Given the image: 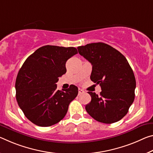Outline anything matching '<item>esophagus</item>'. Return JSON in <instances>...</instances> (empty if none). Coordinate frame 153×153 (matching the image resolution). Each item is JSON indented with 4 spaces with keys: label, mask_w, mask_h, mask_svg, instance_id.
Listing matches in <instances>:
<instances>
[{
    "label": "esophagus",
    "mask_w": 153,
    "mask_h": 153,
    "mask_svg": "<svg viewBox=\"0 0 153 153\" xmlns=\"http://www.w3.org/2000/svg\"><path fill=\"white\" fill-rule=\"evenodd\" d=\"M83 93H84V91H83V90L79 88V90H78V95H81V94H82Z\"/></svg>",
    "instance_id": "obj_1"
}]
</instances>
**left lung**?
Returning <instances> with one entry per match:
<instances>
[{
	"mask_svg": "<svg viewBox=\"0 0 153 153\" xmlns=\"http://www.w3.org/2000/svg\"><path fill=\"white\" fill-rule=\"evenodd\" d=\"M79 54L91 62V79L99 84L98 95L88 92L91 101L85 109L100 123L111 124L127 114L135 98L136 82L127 60L120 52L106 43H89L77 47Z\"/></svg>",
	"mask_w": 153,
	"mask_h": 153,
	"instance_id": "1",
	"label": "left lung"
}]
</instances>
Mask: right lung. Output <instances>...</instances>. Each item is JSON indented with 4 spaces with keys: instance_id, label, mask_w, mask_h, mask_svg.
Masks as SVG:
<instances>
[{
    "instance_id": "right-lung-1",
    "label": "right lung",
    "mask_w": 153,
    "mask_h": 153,
    "mask_svg": "<svg viewBox=\"0 0 153 153\" xmlns=\"http://www.w3.org/2000/svg\"><path fill=\"white\" fill-rule=\"evenodd\" d=\"M77 54L76 48L45 45L26 59L16 81V100L24 115L39 127L56 124L67 112L78 88L57 90L56 83L67 71V60Z\"/></svg>"
}]
</instances>
